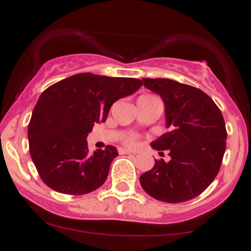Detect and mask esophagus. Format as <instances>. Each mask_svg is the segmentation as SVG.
Returning <instances> with one entry per match:
<instances>
[{
    "instance_id": "obj_1",
    "label": "esophagus",
    "mask_w": 251,
    "mask_h": 251,
    "mask_svg": "<svg viewBox=\"0 0 251 251\" xmlns=\"http://www.w3.org/2000/svg\"><path fill=\"white\" fill-rule=\"evenodd\" d=\"M118 151H119V153H120V154H129V153H134V152H133V151H131V150L123 149V148H120L119 150H118Z\"/></svg>"
}]
</instances>
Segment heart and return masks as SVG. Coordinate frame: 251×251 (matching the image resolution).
<instances>
[{
  "instance_id": "obj_1",
  "label": "heart",
  "mask_w": 251,
  "mask_h": 251,
  "mask_svg": "<svg viewBox=\"0 0 251 251\" xmlns=\"http://www.w3.org/2000/svg\"><path fill=\"white\" fill-rule=\"evenodd\" d=\"M133 142H134V138H133V137L127 138V143H128V144H133Z\"/></svg>"
}]
</instances>
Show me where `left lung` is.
Returning a JSON list of instances; mask_svg holds the SVG:
<instances>
[{
  "label": "left lung",
  "instance_id": "obj_1",
  "mask_svg": "<svg viewBox=\"0 0 251 251\" xmlns=\"http://www.w3.org/2000/svg\"><path fill=\"white\" fill-rule=\"evenodd\" d=\"M165 105L166 133L152 142L157 151L169 150L170 162L154 160L140 176L151 197L181 203L201 195L220 171L226 146V129L220 108L208 94L171 79H143ZM163 153V152H160Z\"/></svg>",
  "mask_w": 251,
  "mask_h": 251
}]
</instances>
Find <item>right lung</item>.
I'll return each instance as SVG.
<instances>
[{"label":"right lung","instance_id":"obj_1","mask_svg":"<svg viewBox=\"0 0 251 251\" xmlns=\"http://www.w3.org/2000/svg\"><path fill=\"white\" fill-rule=\"evenodd\" d=\"M142 85L134 77L80 73L42 92L28 125V142L46 185L60 194L85 195L105 183L117 149L107 145L89 154L86 138L94 124L106 122L113 102Z\"/></svg>","mask_w":251,"mask_h":251}]
</instances>
